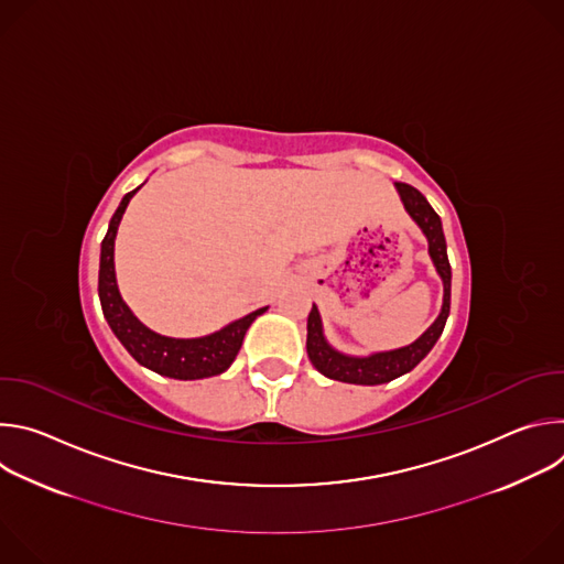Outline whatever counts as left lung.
I'll list each match as a JSON object with an SVG mask.
<instances>
[{
    "instance_id": "obj_1",
    "label": "left lung",
    "mask_w": 564,
    "mask_h": 564,
    "mask_svg": "<svg viewBox=\"0 0 564 564\" xmlns=\"http://www.w3.org/2000/svg\"><path fill=\"white\" fill-rule=\"evenodd\" d=\"M394 187L401 196V203H404L406 212L411 214V218L420 225V229L429 238V254L435 263L437 274L442 276V283H444L442 312L435 318V324L411 346L388 350V352H375L368 357H350V355L335 350L326 341L324 326H321L318 307L312 305V310L307 314V341H305L307 357L321 375H326L337 381L377 386V383H386V381H392L401 375L411 372L433 350V346L442 337L448 312H451V263H448V254H446V238L442 231V220L435 214V209L429 205V200L424 198L422 192H417L415 187H411L406 183H394Z\"/></svg>"
}]
</instances>
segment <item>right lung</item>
Instances as JSON below:
<instances>
[{
	"mask_svg": "<svg viewBox=\"0 0 564 564\" xmlns=\"http://www.w3.org/2000/svg\"><path fill=\"white\" fill-rule=\"evenodd\" d=\"M140 189V187H138ZM129 192L116 214L111 216L107 236L102 240L100 250V276H98V294L102 303V312L107 324L111 326L113 335L120 339V344L127 348V352L142 364L144 368L165 375L172 379H205L225 372L231 361L236 359L240 346H243V337L252 321L263 314L268 307H259L250 312L248 316L234 321V324L225 326L223 330L198 337V339H172L163 337L153 330H149L144 324L133 316L129 305L122 301L118 283H116V268H113V246L118 225L122 220V214L138 192Z\"/></svg>",
	"mask_w": 564,
	"mask_h": 564,
	"instance_id": "1",
	"label": "right lung"
}]
</instances>
